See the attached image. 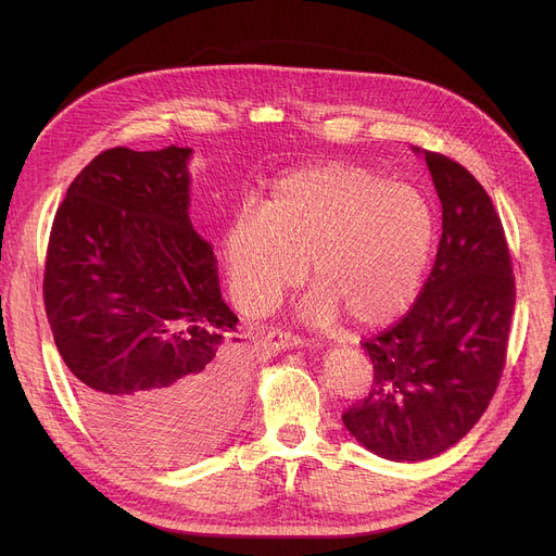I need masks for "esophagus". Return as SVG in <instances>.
Listing matches in <instances>:
<instances>
[{"label": "esophagus", "instance_id": "1", "mask_svg": "<svg viewBox=\"0 0 556 556\" xmlns=\"http://www.w3.org/2000/svg\"><path fill=\"white\" fill-rule=\"evenodd\" d=\"M268 344H270V349H275V352H281V349H288V346L308 344V340L298 336V333L283 331V329H270L268 331Z\"/></svg>", "mask_w": 556, "mask_h": 556}]
</instances>
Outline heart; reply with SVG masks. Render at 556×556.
I'll list each match as a JSON object with an SVG mask.
<instances>
[{
	"label": "heart",
	"mask_w": 556,
	"mask_h": 556,
	"mask_svg": "<svg viewBox=\"0 0 556 556\" xmlns=\"http://www.w3.org/2000/svg\"><path fill=\"white\" fill-rule=\"evenodd\" d=\"M434 231L432 204L417 187L356 164H325L283 175L261 210L243 207L223 250L233 295L252 313L298 286L308 258V323L344 315L356 327H378L417 300Z\"/></svg>",
	"instance_id": "1"
}]
</instances>
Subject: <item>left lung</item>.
<instances>
[{
    "mask_svg": "<svg viewBox=\"0 0 556 556\" xmlns=\"http://www.w3.org/2000/svg\"><path fill=\"white\" fill-rule=\"evenodd\" d=\"M442 200L434 266L394 325L361 344L374 365L342 421L371 453L417 462L444 453L484 415L507 361L516 304L498 212L459 162L424 151Z\"/></svg>",
    "mask_w": 556,
    "mask_h": 556,
    "instance_id": "left-lung-1",
    "label": "left lung"
}]
</instances>
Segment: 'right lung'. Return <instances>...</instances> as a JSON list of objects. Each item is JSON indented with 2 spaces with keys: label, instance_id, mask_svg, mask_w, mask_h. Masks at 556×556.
Returning <instances> with one entry per match:
<instances>
[{
  "label": "right lung",
  "instance_id": "obj_1",
  "mask_svg": "<svg viewBox=\"0 0 556 556\" xmlns=\"http://www.w3.org/2000/svg\"><path fill=\"white\" fill-rule=\"evenodd\" d=\"M191 149H108L55 212L42 298L85 415L149 464L191 459L239 415L250 367L214 245L189 220Z\"/></svg>",
  "mask_w": 556,
  "mask_h": 556
}]
</instances>
